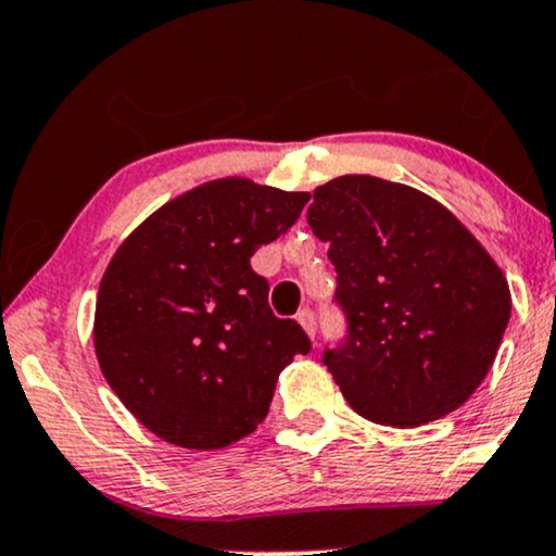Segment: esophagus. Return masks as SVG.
Listing matches in <instances>:
<instances>
[{
	"instance_id": "34e87169",
	"label": "esophagus",
	"mask_w": 556,
	"mask_h": 556,
	"mask_svg": "<svg viewBox=\"0 0 556 556\" xmlns=\"http://www.w3.org/2000/svg\"><path fill=\"white\" fill-rule=\"evenodd\" d=\"M298 320L300 326H303L307 337H316V313L311 311V307H303V311L298 313Z\"/></svg>"
}]
</instances>
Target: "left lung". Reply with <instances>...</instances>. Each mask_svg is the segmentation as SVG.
Masks as SVG:
<instances>
[{"mask_svg": "<svg viewBox=\"0 0 556 556\" xmlns=\"http://www.w3.org/2000/svg\"><path fill=\"white\" fill-rule=\"evenodd\" d=\"M346 339L324 365L359 417L419 427L481 386L510 320V287L484 245L427 193L376 176L313 191Z\"/></svg>", "mask_w": 556, "mask_h": 556, "instance_id": "obj_1", "label": "left lung"}]
</instances>
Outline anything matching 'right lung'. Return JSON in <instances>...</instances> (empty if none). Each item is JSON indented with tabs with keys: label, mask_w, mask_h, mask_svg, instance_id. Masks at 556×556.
Listing matches in <instances>:
<instances>
[{
	"label": "right lung",
	"mask_w": 556,
	"mask_h": 556,
	"mask_svg": "<svg viewBox=\"0 0 556 556\" xmlns=\"http://www.w3.org/2000/svg\"><path fill=\"white\" fill-rule=\"evenodd\" d=\"M305 204L303 191L210 180L160 206L113 253L96 354L113 393L157 438L193 451L238 443L264 422L279 372L311 352L251 269Z\"/></svg>",
	"instance_id": "obj_1"
}]
</instances>
